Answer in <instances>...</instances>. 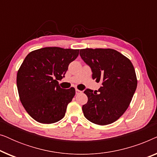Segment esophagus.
<instances>
[{"mask_svg": "<svg viewBox=\"0 0 157 157\" xmlns=\"http://www.w3.org/2000/svg\"><path fill=\"white\" fill-rule=\"evenodd\" d=\"M81 91H80V90H78V89H76V94H81Z\"/></svg>", "mask_w": 157, "mask_h": 157, "instance_id": "esophagus-1", "label": "esophagus"}]
</instances>
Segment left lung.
<instances>
[{"instance_id":"left-lung-1","label":"left lung","mask_w":157,"mask_h":157,"mask_svg":"<svg viewBox=\"0 0 157 157\" xmlns=\"http://www.w3.org/2000/svg\"><path fill=\"white\" fill-rule=\"evenodd\" d=\"M80 56L91 68L93 79L101 82L98 93L89 89L84 91L88 101L82 106L83 115L98 125L113 123L125 112L136 89L134 66L111 48L81 49Z\"/></svg>"}]
</instances>
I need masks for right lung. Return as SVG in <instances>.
<instances>
[{"label":"right lung","mask_w":157,"mask_h":157,"mask_svg":"<svg viewBox=\"0 0 157 157\" xmlns=\"http://www.w3.org/2000/svg\"><path fill=\"white\" fill-rule=\"evenodd\" d=\"M78 49L46 47L31 51L17 73V88L21 104L36 121L53 124L63 119L68 104L76 94L74 88L64 89L61 80Z\"/></svg>","instance_id":"add662e5"}]
</instances>
